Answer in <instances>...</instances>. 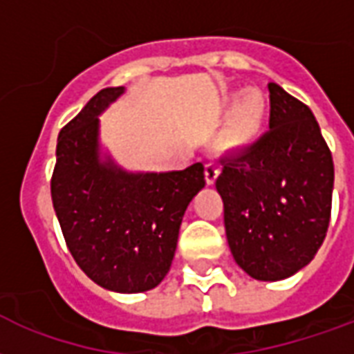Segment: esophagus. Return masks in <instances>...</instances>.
<instances>
[{
  "label": "esophagus",
  "instance_id": "1",
  "mask_svg": "<svg viewBox=\"0 0 354 354\" xmlns=\"http://www.w3.org/2000/svg\"><path fill=\"white\" fill-rule=\"evenodd\" d=\"M218 174H221V166L216 162H207L205 164V180H207V185H213Z\"/></svg>",
  "mask_w": 354,
  "mask_h": 354
}]
</instances>
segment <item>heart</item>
Masks as SVG:
<instances>
[{"instance_id": "obj_1", "label": "heart", "mask_w": 354, "mask_h": 354, "mask_svg": "<svg viewBox=\"0 0 354 354\" xmlns=\"http://www.w3.org/2000/svg\"><path fill=\"white\" fill-rule=\"evenodd\" d=\"M234 103L230 118L223 130V141L228 147H245L259 138L266 118V100L259 90H247L241 95H232Z\"/></svg>"}]
</instances>
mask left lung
Masks as SVG:
<instances>
[{
  "label": "left lung",
  "mask_w": 354,
  "mask_h": 354,
  "mask_svg": "<svg viewBox=\"0 0 354 354\" xmlns=\"http://www.w3.org/2000/svg\"><path fill=\"white\" fill-rule=\"evenodd\" d=\"M270 131L224 154L216 190L237 266L259 281H279L308 266L324 241L334 162L306 103L270 82Z\"/></svg>",
  "instance_id": "left-lung-1"
}]
</instances>
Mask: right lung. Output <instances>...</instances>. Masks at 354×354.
<instances>
[{
  "mask_svg": "<svg viewBox=\"0 0 354 354\" xmlns=\"http://www.w3.org/2000/svg\"><path fill=\"white\" fill-rule=\"evenodd\" d=\"M124 86L103 88L60 130L50 194L75 262L115 292H145L166 277L188 203L203 187L196 162L183 171L128 174L100 160L97 130Z\"/></svg>",
  "mask_w": 354,
  "mask_h": 354,
  "instance_id": "add662e5",
  "label": "right lung"
}]
</instances>
